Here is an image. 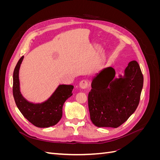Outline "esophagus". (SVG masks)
<instances>
[{"label": "esophagus", "mask_w": 160, "mask_h": 160, "mask_svg": "<svg viewBox=\"0 0 160 160\" xmlns=\"http://www.w3.org/2000/svg\"><path fill=\"white\" fill-rule=\"evenodd\" d=\"M79 87H80V88L83 89H85L88 88V81H86V80L81 81L80 82V83H79Z\"/></svg>", "instance_id": "1"}]
</instances>
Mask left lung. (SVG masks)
Instances as JSON below:
<instances>
[{"label": "left lung", "mask_w": 160, "mask_h": 160, "mask_svg": "<svg viewBox=\"0 0 160 160\" xmlns=\"http://www.w3.org/2000/svg\"><path fill=\"white\" fill-rule=\"evenodd\" d=\"M143 85L137 61L129 62L124 75L115 77V70L106 67L92 80L88 105L92 123L99 128H117L136 110Z\"/></svg>", "instance_id": "left-lung-1"}]
</instances>
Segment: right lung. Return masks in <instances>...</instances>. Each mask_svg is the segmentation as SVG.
Segmentation results:
<instances>
[{
  "mask_svg": "<svg viewBox=\"0 0 160 160\" xmlns=\"http://www.w3.org/2000/svg\"><path fill=\"white\" fill-rule=\"evenodd\" d=\"M24 59L22 56L13 72L12 93L18 109L28 122L37 128H49L59 122L62 115V106L72 95L74 87L71 85H59L50 98L44 102L34 103L27 101L20 90L19 69Z\"/></svg>",
  "mask_w": 160,
  "mask_h": 160,
  "instance_id": "add662e5",
  "label": "right lung"
}]
</instances>
